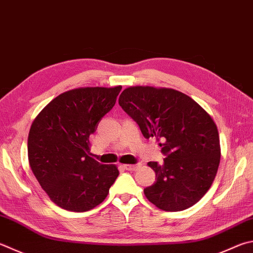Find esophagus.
<instances>
[{"instance_id": "34e87169", "label": "esophagus", "mask_w": 253, "mask_h": 253, "mask_svg": "<svg viewBox=\"0 0 253 253\" xmlns=\"http://www.w3.org/2000/svg\"><path fill=\"white\" fill-rule=\"evenodd\" d=\"M124 168L126 170H137V169L140 168V164H136V165H124Z\"/></svg>"}]
</instances>
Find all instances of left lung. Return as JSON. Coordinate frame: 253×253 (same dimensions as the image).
Segmentation results:
<instances>
[{"label": "left lung", "instance_id": "8db88e82", "mask_svg": "<svg viewBox=\"0 0 253 253\" xmlns=\"http://www.w3.org/2000/svg\"><path fill=\"white\" fill-rule=\"evenodd\" d=\"M118 103L138 124L145 138L155 137L166 155L146 198L165 211H181L198 203L212 185L220 163V140L213 119L181 91L153 86L124 89Z\"/></svg>", "mask_w": 253, "mask_h": 253}]
</instances>
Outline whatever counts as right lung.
Returning <instances> with one entry per match:
<instances>
[{
	"label": "right lung",
	"instance_id": "1",
	"mask_svg": "<svg viewBox=\"0 0 253 253\" xmlns=\"http://www.w3.org/2000/svg\"><path fill=\"white\" fill-rule=\"evenodd\" d=\"M122 86L81 87L49 102L32 123L27 154L32 171L49 199L84 212L102 204L119 171L89 153V136L114 107Z\"/></svg>",
	"mask_w": 253,
	"mask_h": 253
}]
</instances>
